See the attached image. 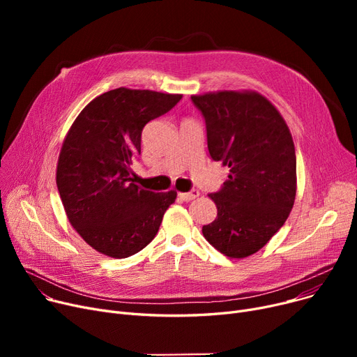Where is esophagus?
<instances>
[{
  "label": "esophagus",
  "mask_w": 357,
  "mask_h": 357,
  "mask_svg": "<svg viewBox=\"0 0 357 357\" xmlns=\"http://www.w3.org/2000/svg\"><path fill=\"white\" fill-rule=\"evenodd\" d=\"M198 195H199V192H198L197 190H192V191H190V192H179V194H178V197H179L182 201H192V199H195Z\"/></svg>",
  "instance_id": "obj_1"
}]
</instances>
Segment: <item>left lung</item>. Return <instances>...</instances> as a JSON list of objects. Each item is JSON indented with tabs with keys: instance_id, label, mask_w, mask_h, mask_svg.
Listing matches in <instances>:
<instances>
[{
	"instance_id": "obj_1",
	"label": "left lung",
	"mask_w": 357,
	"mask_h": 357,
	"mask_svg": "<svg viewBox=\"0 0 357 357\" xmlns=\"http://www.w3.org/2000/svg\"><path fill=\"white\" fill-rule=\"evenodd\" d=\"M202 112L213 160L230 167L208 197L217 217L202 234L224 256L241 259L264 248L284 226L296 194L291 131L275 105L255 91H218L191 97Z\"/></svg>"
}]
</instances>
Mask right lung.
I'll return each mask as SVG.
<instances>
[{"mask_svg": "<svg viewBox=\"0 0 357 357\" xmlns=\"http://www.w3.org/2000/svg\"><path fill=\"white\" fill-rule=\"evenodd\" d=\"M181 93L117 88L93 98L70 126L56 167V185L72 227L97 252L124 259L155 238L176 192L139 188L131 162L143 127Z\"/></svg>", "mask_w": 357, "mask_h": 357, "instance_id": "add662e5", "label": "right lung"}]
</instances>
